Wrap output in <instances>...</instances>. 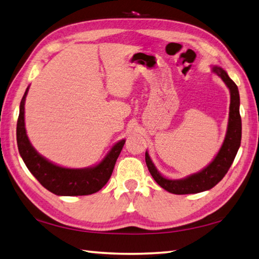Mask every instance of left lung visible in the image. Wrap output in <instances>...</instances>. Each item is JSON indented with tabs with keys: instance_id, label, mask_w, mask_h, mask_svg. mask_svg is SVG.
Returning <instances> with one entry per match:
<instances>
[{
	"instance_id": "left-lung-1",
	"label": "left lung",
	"mask_w": 259,
	"mask_h": 259,
	"mask_svg": "<svg viewBox=\"0 0 259 259\" xmlns=\"http://www.w3.org/2000/svg\"><path fill=\"white\" fill-rule=\"evenodd\" d=\"M212 71L218 75L230 92V107H229V119L227 133L224 143L221 145L218 154L215 155L212 162L202 168L198 173L191 174L184 179L171 180L163 177L157 171L154 163L152 162L149 153H145V162L149 167L151 176L155 182L166 191L174 194H191L207 191L219 183L228 172L229 167L233 164L237 152L240 146L241 141V117L239 114V92L236 83L229 78L223 68L218 66L212 67Z\"/></svg>"
}]
</instances>
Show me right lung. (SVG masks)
<instances>
[{
	"label": "right lung",
	"instance_id": "1",
	"mask_svg": "<svg viewBox=\"0 0 259 259\" xmlns=\"http://www.w3.org/2000/svg\"><path fill=\"white\" fill-rule=\"evenodd\" d=\"M29 87L20 103L17 124V142L20 155L29 171L42 186L57 196H88L99 191L112 176L116 160L125 144V140L116 143L97 165L85 168H69L55 164L35 151L26 135L24 104Z\"/></svg>",
	"mask_w": 259,
	"mask_h": 259
}]
</instances>
